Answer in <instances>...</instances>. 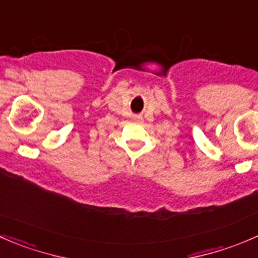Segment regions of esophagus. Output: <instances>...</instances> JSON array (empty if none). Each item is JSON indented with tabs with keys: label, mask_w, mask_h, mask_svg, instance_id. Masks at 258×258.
<instances>
[{
	"label": "esophagus",
	"mask_w": 258,
	"mask_h": 258,
	"mask_svg": "<svg viewBox=\"0 0 258 258\" xmlns=\"http://www.w3.org/2000/svg\"><path fill=\"white\" fill-rule=\"evenodd\" d=\"M134 123H137V124H142V123H143L142 118H134Z\"/></svg>",
	"instance_id": "34e87169"
}]
</instances>
